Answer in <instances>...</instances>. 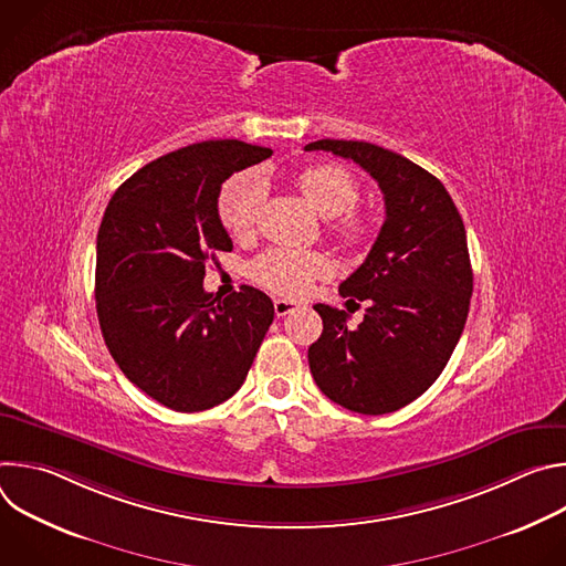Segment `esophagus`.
Here are the masks:
<instances>
[{"mask_svg":"<svg viewBox=\"0 0 566 566\" xmlns=\"http://www.w3.org/2000/svg\"><path fill=\"white\" fill-rule=\"evenodd\" d=\"M273 306H275V315H277V317H284V315L293 313L300 304H297V302H293V300H275V302H273Z\"/></svg>","mask_w":566,"mask_h":566,"instance_id":"obj_1","label":"esophagus"}]
</instances>
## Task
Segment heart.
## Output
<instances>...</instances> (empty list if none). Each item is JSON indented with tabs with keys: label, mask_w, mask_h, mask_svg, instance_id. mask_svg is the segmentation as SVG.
I'll use <instances>...</instances> for the list:
<instances>
[{
	"label": "heart",
	"mask_w": 566,
	"mask_h": 566,
	"mask_svg": "<svg viewBox=\"0 0 566 566\" xmlns=\"http://www.w3.org/2000/svg\"><path fill=\"white\" fill-rule=\"evenodd\" d=\"M297 190L322 217L332 219L329 234L338 244L347 249L365 244L371 232L369 221L354 210L360 188L345 168L332 164L311 166L297 175ZM262 197L264 188L255 172H239L230 177L217 199L221 223L237 237L249 234L255 228ZM329 273V258L315 251L273 249L260 255L251 266V277L258 284L284 297L306 293L315 280L327 277Z\"/></svg>",
	"instance_id": "b5f03b06"
}]
</instances>
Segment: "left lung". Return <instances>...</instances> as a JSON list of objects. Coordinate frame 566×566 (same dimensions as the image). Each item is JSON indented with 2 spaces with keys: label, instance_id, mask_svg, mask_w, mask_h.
I'll return each mask as SVG.
<instances>
[{
  "label": "left lung",
  "instance_id": "8db88e82",
  "mask_svg": "<svg viewBox=\"0 0 566 566\" xmlns=\"http://www.w3.org/2000/svg\"><path fill=\"white\" fill-rule=\"evenodd\" d=\"M352 158L380 188L385 221L367 260L340 284L347 302H365V317L315 304L322 334L308 347L315 385L358 415H387L419 398L448 365L470 308L472 269L461 214L443 188L410 158L365 140L322 138Z\"/></svg>",
  "mask_w": 566,
  "mask_h": 566
}]
</instances>
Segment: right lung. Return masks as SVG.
<instances>
[{"label": "right lung", "instance_id": "add662e5", "mask_svg": "<svg viewBox=\"0 0 566 566\" xmlns=\"http://www.w3.org/2000/svg\"><path fill=\"white\" fill-rule=\"evenodd\" d=\"M273 149L203 140L160 156L109 199L96 241V311L120 371L175 412H201L247 380L275 308L241 286L203 291L206 262L232 251L219 219L221 184Z\"/></svg>", "mask_w": 566, "mask_h": 566}]
</instances>
